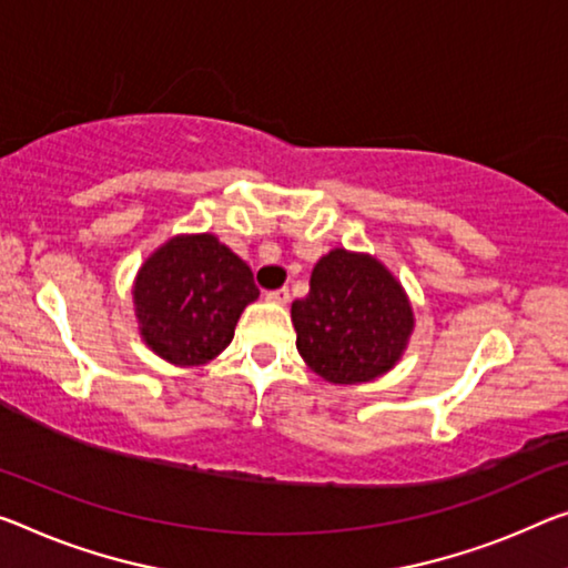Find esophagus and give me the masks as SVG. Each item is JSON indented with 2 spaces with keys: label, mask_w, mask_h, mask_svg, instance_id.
<instances>
[{
  "label": "esophagus",
  "mask_w": 568,
  "mask_h": 568,
  "mask_svg": "<svg viewBox=\"0 0 568 568\" xmlns=\"http://www.w3.org/2000/svg\"><path fill=\"white\" fill-rule=\"evenodd\" d=\"M266 300L274 302V304H286L290 302V290H276V292H266Z\"/></svg>",
  "instance_id": "esophagus-1"
}]
</instances>
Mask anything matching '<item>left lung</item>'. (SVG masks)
<instances>
[{"label": "left lung", "mask_w": 568, "mask_h": 568, "mask_svg": "<svg viewBox=\"0 0 568 568\" xmlns=\"http://www.w3.org/2000/svg\"><path fill=\"white\" fill-rule=\"evenodd\" d=\"M296 351L335 386L381 378L406 353L412 300L371 254L333 248L312 268L310 294L292 304Z\"/></svg>", "instance_id": "obj_1"}]
</instances>
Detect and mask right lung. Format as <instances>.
<instances>
[{
  "label": "right lung",
  "mask_w": 568,
  "mask_h": 568,
  "mask_svg": "<svg viewBox=\"0 0 568 568\" xmlns=\"http://www.w3.org/2000/svg\"><path fill=\"white\" fill-rule=\"evenodd\" d=\"M132 296L144 345L178 368H195L231 345L258 290L246 261L217 235L182 233L146 256Z\"/></svg>",
  "instance_id": "add662e5"
}]
</instances>
